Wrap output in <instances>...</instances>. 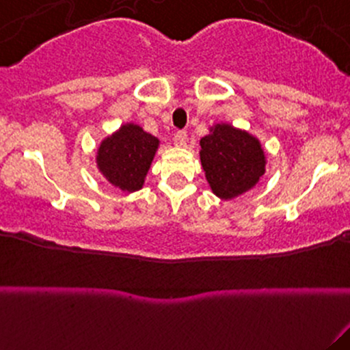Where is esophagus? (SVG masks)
<instances>
[{
    "label": "esophagus",
    "instance_id": "1",
    "mask_svg": "<svg viewBox=\"0 0 350 350\" xmlns=\"http://www.w3.org/2000/svg\"><path fill=\"white\" fill-rule=\"evenodd\" d=\"M186 142H187V133L184 130H180V131H176L174 133V144L176 146H184V144H186Z\"/></svg>",
    "mask_w": 350,
    "mask_h": 350
}]
</instances>
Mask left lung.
I'll use <instances>...</instances> for the list:
<instances>
[{"label": "left lung", "mask_w": 350, "mask_h": 350, "mask_svg": "<svg viewBox=\"0 0 350 350\" xmlns=\"http://www.w3.org/2000/svg\"><path fill=\"white\" fill-rule=\"evenodd\" d=\"M200 163L212 192L234 199L258 184L265 174V151L258 138L228 123H217L200 139Z\"/></svg>", "instance_id": "8db88e82"}]
</instances>
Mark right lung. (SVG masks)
I'll use <instances>...</instances> for the list:
<instances>
[{"instance_id": "add662e5", "label": "right lung", "mask_w": 350, "mask_h": 350, "mask_svg": "<svg viewBox=\"0 0 350 350\" xmlns=\"http://www.w3.org/2000/svg\"><path fill=\"white\" fill-rule=\"evenodd\" d=\"M159 139L139 124L126 123L100 143L97 166L103 178L124 192L143 187Z\"/></svg>"}]
</instances>
